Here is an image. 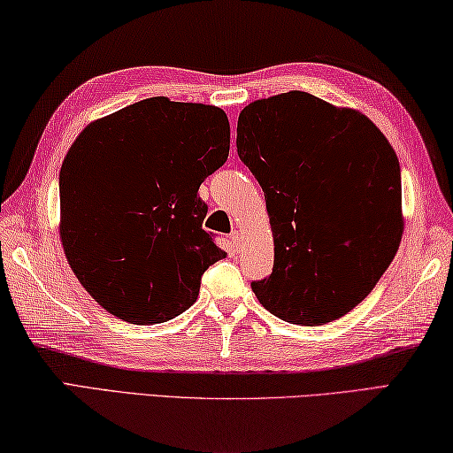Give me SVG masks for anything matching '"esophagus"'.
I'll return each instance as SVG.
<instances>
[{
	"instance_id": "1",
	"label": "esophagus",
	"mask_w": 453,
	"mask_h": 453,
	"mask_svg": "<svg viewBox=\"0 0 453 453\" xmlns=\"http://www.w3.org/2000/svg\"><path fill=\"white\" fill-rule=\"evenodd\" d=\"M231 241H233V244H239V241H241V231H239V228H234V231L231 233Z\"/></svg>"
}]
</instances>
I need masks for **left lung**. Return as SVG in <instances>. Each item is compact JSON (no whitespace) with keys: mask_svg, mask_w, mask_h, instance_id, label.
I'll use <instances>...</instances> for the list:
<instances>
[{"mask_svg":"<svg viewBox=\"0 0 453 453\" xmlns=\"http://www.w3.org/2000/svg\"><path fill=\"white\" fill-rule=\"evenodd\" d=\"M236 150L263 187L274 239L273 274L252 282L260 304L304 326L350 312L402 241L390 141L360 111L288 91L241 111Z\"/></svg>","mask_w":453,"mask_h":453,"instance_id":"8db88e82","label":"left lung"}]
</instances>
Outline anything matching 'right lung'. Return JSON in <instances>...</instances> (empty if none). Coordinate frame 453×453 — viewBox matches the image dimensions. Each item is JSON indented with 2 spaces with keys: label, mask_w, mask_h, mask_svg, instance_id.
Masks as SVG:
<instances>
[{
  "label": "right lung",
  "mask_w": 453,
  "mask_h": 453,
  "mask_svg": "<svg viewBox=\"0 0 453 453\" xmlns=\"http://www.w3.org/2000/svg\"><path fill=\"white\" fill-rule=\"evenodd\" d=\"M222 109L150 97L79 133L59 174V236L71 271L107 312L158 324L195 304L226 252L203 231L201 182L225 165Z\"/></svg>",
  "instance_id": "add662e5"
}]
</instances>
